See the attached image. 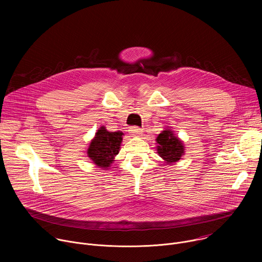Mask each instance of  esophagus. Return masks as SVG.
<instances>
[{"mask_svg":"<svg viewBox=\"0 0 262 262\" xmlns=\"http://www.w3.org/2000/svg\"><path fill=\"white\" fill-rule=\"evenodd\" d=\"M129 133L135 137H141L143 135V129L138 126H133L129 128Z\"/></svg>","mask_w":262,"mask_h":262,"instance_id":"esophagus-1","label":"esophagus"}]
</instances>
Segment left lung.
<instances>
[{"instance_id": "1", "label": "left lung", "mask_w": 262, "mask_h": 262, "mask_svg": "<svg viewBox=\"0 0 262 262\" xmlns=\"http://www.w3.org/2000/svg\"><path fill=\"white\" fill-rule=\"evenodd\" d=\"M157 150L166 165L177 163L185 154L183 142L170 128H165L157 137Z\"/></svg>"}]
</instances>
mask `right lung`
I'll list each match as a JSON object with an SVG mask.
<instances>
[{"label": "right lung", "mask_w": 262, "mask_h": 262, "mask_svg": "<svg viewBox=\"0 0 262 262\" xmlns=\"http://www.w3.org/2000/svg\"><path fill=\"white\" fill-rule=\"evenodd\" d=\"M122 136V132H108L105 126H100L87 149L88 158L98 168L108 169L119 154Z\"/></svg>", "instance_id": "1"}]
</instances>
